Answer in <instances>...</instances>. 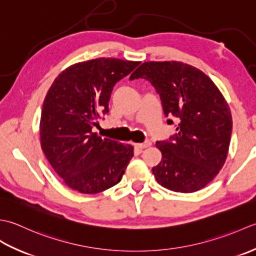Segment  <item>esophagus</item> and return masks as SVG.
<instances>
[{
  "label": "esophagus",
  "instance_id": "obj_1",
  "mask_svg": "<svg viewBox=\"0 0 256 256\" xmlns=\"http://www.w3.org/2000/svg\"><path fill=\"white\" fill-rule=\"evenodd\" d=\"M149 146H150V142H142V144H134V148L144 149V148H148Z\"/></svg>",
  "mask_w": 256,
  "mask_h": 256
}]
</instances>
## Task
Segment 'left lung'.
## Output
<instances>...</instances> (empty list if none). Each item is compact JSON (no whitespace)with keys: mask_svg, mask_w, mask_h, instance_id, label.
<instances>
[{"mask_svg":"<svg viewBox=\"0 0 256 256\" xmlns=\"http://www.w3.org/2000/svg\"><path fill=\"white\" fill-rule=\"evenodd\" d=\"M144 78L160 95L166 124L176 134L157 142L162 154L152 174L160 186L182 194L204 188L226 162L232 114L214 82L196 67L182 62H144L130 80Z\"/></svg>","mask_w":256,"mask_h":256,"instance_id":"left-lung-1","label":"left lung"}]
</instances>
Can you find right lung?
Instances as JSON below:
<instances>
[{"label": "right lung", "instance_id": "right-lung-1", "mask_svg": "<svg viewBox=\"0 0 256 256\" xmlns=\"http://www.w3.org/2000/svg\"><path fill=\"white\" fill-rule=\"evenodd\" d=\"M139 64L110 57L80 62L62 70L50 87L40 114V147L70 189L95 194L122 180L134 147L102 138L92 128L109 112L114 84Z\"/></svg>", "mask_w": 256, "mask_h": 256}]
</instances>
